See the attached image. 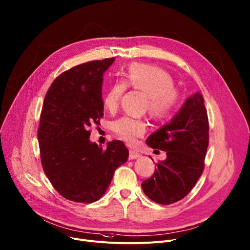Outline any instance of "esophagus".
Returning <instances> with one entry per match:
<instances>
[{"label": "esophagus", "instance_id": "34e87169", "mask_svg": "<svg viewBox=\"0 0 250 250\" xmlns=\"http://www.w3.org/2000/svg\"><path fill=\"white\" fill-rule=\"evenodd\" d=\"M141 156V154L137 151H133V150H129V155H128V158L129 160H137V158H139Z\"/></svg>", "mask_w": 250, "mask_h": 250}]
</instances>
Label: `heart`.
<instances>
[{
	"label": "heart",
	"instance_id": "b5f03b06",
	"mask_svg": "<svg viewBox=\"0 0 250 250\" xmlns=\"http://www.w3.org/2000/svg\"><path fill=\"white\" fill-rule=\"evenodd\" d=\"M127 86L146 95V109L156 120L171 116L179 104V93L168 73L156 66L132 63L127 66L124 81L113 82L107 87L104 96V107L115 109ZM111 129L123 141L133 144L145 134L146 123L140 118L124 116L111 124Z\"/></svg>",
	"mask_w": 250,
	"mask_h": 250
}]
</instances>
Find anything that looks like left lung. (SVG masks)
<instances>
[{
	"mask_svg": "<svg viewBox=\"0 0 250 250\" xmlns=\"http://www.w3.org/2000/svg\"><path fill=\"white\" fill-rule=\"evenodd\" d=\"M204 100L199 93L189 97L173 119L146 140L151 148L167 152L154 173L143 181L146 195L160 204L183 199L195 186L204 168L209 141Z\"/></svg>",
	"mask_w": 250,
	"mask_h": 250,
	"instance_id": "obj_1",
	"label": "left lung"
}]
</instances>
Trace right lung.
I'll list each match as a JSON object with an SVG mask.
<instances>
[{"mask_svg": "<svg viewBox=\"0 0 250 250\" xmlns=\"http://www.w3.org/2000/svg\"><path fill=\"white\" fill-rule=\"evenodd\" d=\"M115 58L92 61L63 72L42 104L38 141L44 173L64 198L82 203L99 200L128 149L121 141L106 149L90 143L89 126L104 117L103 75Z\"/></svg>", "mask_w": 250, "mask_h": 250, "instance_id": "1", "label": "right lung"}]
</instances>
